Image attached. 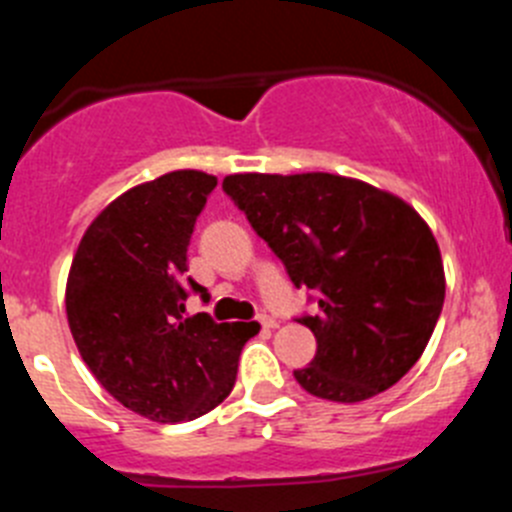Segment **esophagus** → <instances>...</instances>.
I'll list each match as a JSON object with an SVG mask.
<instances>
[{
  "instance_id": "1",
  "label": "esophagus",
  "mask_w": 512,
  "mask_h": 512,
  "mask_svg": "<svg viewBox=\"0 0 512 512\" xmlns=\"http://www.w3.org/2000/svg\"><path fill=\"white\" fill-rule=\"evenodd\" d=\"M259 323H261V328H266V330L277 328V320H274V318H266V315H261Z\"/></svg>"
}]
</instances>
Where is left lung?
<instances>
[{"mask_svg":"<svg viewBox=\"0 0 512 512\" xmlns=\"http://www.w3.org/2000/svg\"><path fill=\"white\" fill-rule=\"evenodd\" d=\"M223 189L297 289L318 295L315 359L295 379L310 395L361 402L415 366L446 295L438 243L400 197L338 174H233Z\"/></svg>","mask_w":512,"mask_h":512,"instance_id":"obj_1","label":"left lung"}]
</instances>
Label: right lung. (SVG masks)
Returning <instances> with one entry per match:
<instances>
[{"instance_id": "right-lung-1", "label": "right lung", "mask_w": 512, "mask_h": 512, "mask_svg": "<svg viewBox=\"0 0 512 512\" xmlns=\"http://www.w3.org/2000/svg\"><path fill=\"white\" fill-rule=\"evenodd\" d=\"M215 176L171 171L138 184L89 225L66 282V315L81 359L120 405L156 423H182L230 395L243 343L259 323L187 318L194 223Z\"/></svg>"}]
</instances>
